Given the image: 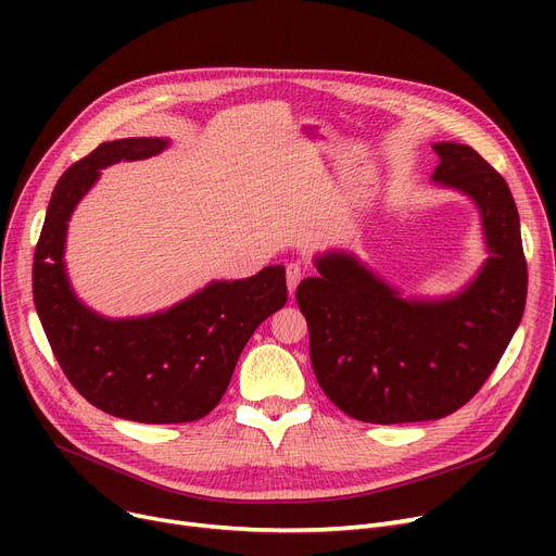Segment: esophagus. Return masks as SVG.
<instances>
[{"label": "esophagus", "mask_w": 556, "mask_h": 556, "mask_svg": "<svg viewBox=\"0 0 556 556\" xmlns=\"http://www.w3.org/2000/svg\"><path fill=\"white\" fill-rule=\"evenodd\" d=\"M302 277H304V268L300 266V263H288V266H286V283H288L290 295L295 293V288L302 281Z\"/></svg>", "instance_id": "1"}]
</instances>
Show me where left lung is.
<instances>
[{
	"label": "left lung",
	"mask_w": 556,
	"mask_h": 556,
	"mask_svg": "<svg viewBox=\"0 0 556 556\" xmlns=\"http://www.w3.org/2000/svg\"><path fill=\"white\" fill-rule=\"evenodd\" d=\"M432 185L469 198L486 258L451 295H403L349 250L313 258L298 286L315 378L342 413L367 424L442 419L469 401L516 333L528 298L516 202L473 149L434 141Z\"/></svg>",
	"instance_id": "8db88e82"
}]
</instances>
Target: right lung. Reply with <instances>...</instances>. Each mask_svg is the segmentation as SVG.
Masks as SVG:
<instances>
[{
  "instance_id": "right-lung-1",
  "label": "right lung",
  "mask_w": 556,
  "mask_h": 556,
  "mask_svg": "<svg viewBox=\"0 0 556 556\" xmlns=\"http://www.w3.org/2000/svg\"><path fill=\"white\" fill-rule=\"evenodd\" d=\"M166 137L101 143L58 180L34 256V302L55 361L99 410L139 424H185L223 399L245 342L286 300L283 266L210 281L164 311L108 317L78 300L67 266L70 218L101 168L168 149Z\"/></svg>"
}]
</instances>
